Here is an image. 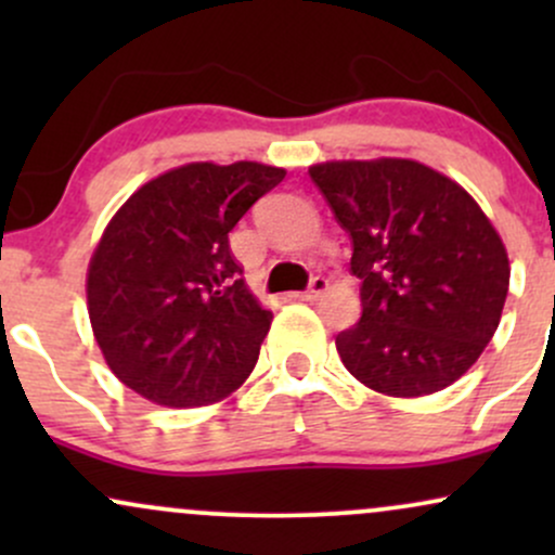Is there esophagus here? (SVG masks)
<instances>
[{"label": "esophagus", "instance_id": "esophagus-1", "mask_svg": "<svg viewBox=\"0 0 555 555\" xmlns=\"http://www.w3.org/2000/svg\"><path fill=\"white\" fill-rule=\"evenodd\" d=\"M326 289H328L326 279H323V276H313V279H310L308 289H305V292H295V295H292V297H295V299H318Z\"/></svg>", "mask_w": 555, "mask_h": 555}]
</instances>
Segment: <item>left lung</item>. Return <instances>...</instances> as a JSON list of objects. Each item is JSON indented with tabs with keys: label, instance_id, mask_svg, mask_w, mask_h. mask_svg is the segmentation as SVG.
Returning a JSON list of instances; mask_svg holds the SVG:
<instances>
[{
	"label": "left lung",
	"instance_id": "1",
	"mask_svg": "<svg viewBox=\"0 0 555 555\" xmlns=\"http://www.w3.org/2000/svg\"><path fill=\"white\" fill-rule=\"evenodd\" d=\"M352 240L362 315L336 336L349 373L388 397L441 391L499 328L506 247L467 190L410 158L310 167Z\"/></svg>",
	"mask_w": 555,
	"mask_h": 555
}]
</instances>
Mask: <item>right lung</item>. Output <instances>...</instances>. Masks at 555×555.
Wrapping results in <instances>:
<instances>
[{
  "label": "right lung",
  "instance_id": "right-lung-1",
  "mask_svg": "<svg viewBox=\"0 0 555 555\" xmlns=\"http://www.w3.org/2000/svg\"><path fill=\"white\" fill-rule=\"evenodd\" d=\"M286 171L197 162L145 182L88 266V315L106 365L164 406L229 397L258 362L271 310L247 289L229 232Z\"/></svg>",
  "mask_w": 555,
  "mask_h": 555
}]
</instances>
